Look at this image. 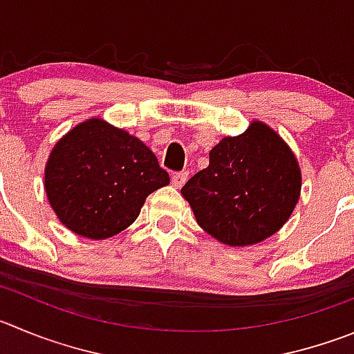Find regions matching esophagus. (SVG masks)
<instances>
[{
	"mask_svg": "<svg viewBox=\"0 0 354 354\" xmlns=\"http://www.w3.org/2000/svg\"><path fill=\"white\" fill-rule=\"evenodd\" d=\"M187 178H188L187 171H181V173H174L173 178H171V181H173V187L181 188L185 185V181H187Z\"/></svg>",
	"mask_w": 354,
	"mask_h": 354,
	"instance_id": "obj_1",
	"label": "esophagus"
}]
</instances>
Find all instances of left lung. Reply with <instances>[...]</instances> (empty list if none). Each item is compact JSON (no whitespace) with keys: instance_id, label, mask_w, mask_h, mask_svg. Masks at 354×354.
<instances>
[{"instance_id":"1","label":"left lung","mask_w":354,"mask_h":354,"mask_svg":"<svg viewBox=\"0 0 354 354\" xmlns=\"http://www.w3.org/2000/svg\"><path fill=\"white\" fill-rule=\"evenodd\" d=\"M302 188L299 160L272 127L250 122L209 151V166L181 188L197 223L227 246L274 236L292 216Z\"/></svg>"}]
</instances>
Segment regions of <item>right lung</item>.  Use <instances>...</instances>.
<instances>
[{"label":"right lung","mask_w":354,"mask_h":354,"mask_svg":"<svg viewBox=\"0 0 354 354\" xmlns=\"http://www.w3.org/2000/svg\"><path fill=\"white\" fill-rule=\"evenodd\" d=\"M166 185L169 174L143 141L92 117L54 145L43 187L66 229L101 241L132 225L147 197Z\"/></svg>","instance_id":"add662e5"}]
</instances>
